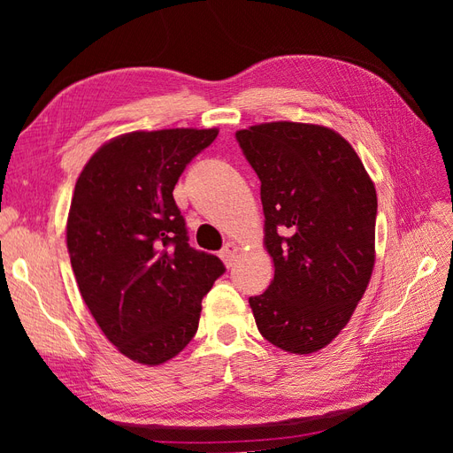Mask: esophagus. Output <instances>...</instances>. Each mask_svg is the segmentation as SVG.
<instances>
[{"instance_id":"esophagus-1","label":"esophagus","mask_w":453,"mask_h":453,"mask_svg":"<svg viewBox=\"0 0 453 453\" xmlns=\"http://www.w3.org/2000/svg\"><path fill=\"white\" fill-rule=\"evenodd\" d=\"M236 255H238V245L234 243V242H228L225 248L221 250V253H219V257L223 258V263L230 268L232 265H234V260H236Z\"/></svg>"}]
</instances>
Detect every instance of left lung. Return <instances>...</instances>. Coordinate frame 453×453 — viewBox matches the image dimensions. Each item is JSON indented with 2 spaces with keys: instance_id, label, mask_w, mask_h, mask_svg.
Instances as JSON below:
<instances>
[{
  "instance_id": "8db88e82",
  "label": "left lung",
  "mask_w": 453,
  "mask_h": 453,
  "mask_svg": "<svg viewBox=\"0 0 453 453\" xmlns=\"http://www.w3.org/2000/svg\"><path fill=\"white\" fill-rule=\"evenodd\" d=\"M260 180L268 289L250 298L260 334L291 353L338 336L374 268L376 188L353 147L331 128L266 122L236 132Z\"/></svg>"
}]
</instances>
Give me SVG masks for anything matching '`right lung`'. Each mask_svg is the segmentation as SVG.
<instances>
[{"mask_svg": "<svg viewBox=\"0 0 453 453\" xmlns=\"http://www.w3.org/2000/svg\"><path fill=\"white\" fill-rule=\"evenodd\" d=\"M217 134H125L96 150L75 183L65 236L81 296L107 340L142 365L166 363L193 340L202 298L226 270L190 248L173 200Z\"/></svg>", "mask_w": 453, "mask_h": 453, "instance_id": "add662e5", "label": "right lung"}]
</instances>
